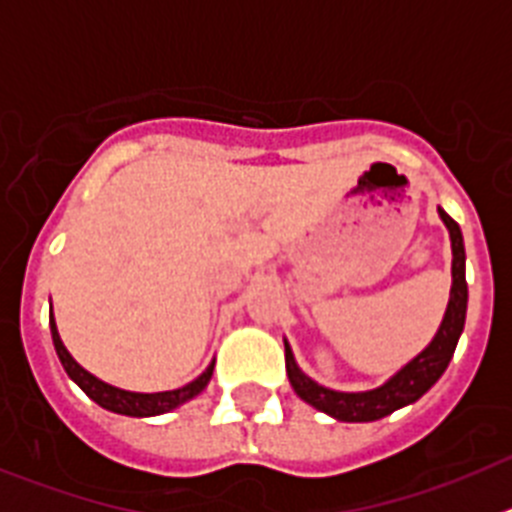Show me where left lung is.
<instances>
[{
  "label": "left lung",
  "mask_w": 512,
  "mask_h": 512,
  "mask_svg": "<svg viewBox=\"0 0 512 512\" xmlns=\"http://www.w3.org/2000/svg\"><path fill=\"white\" fill-rule=\"evenodd\" d=\"M438 215H441L451 235V251H454L451 277H454V284H451L449 307H446L443 323L431 346L377 390L333 392L305 377L297 369L292 348L284 343V364H287L289 384L295 387L302 400L310 402L312 408L323 410V413L333 415L338 420H346V423H369V420L384 418V415L395 413V410L405 408L418 397H423L438 382V377L446 372V366H449L451 356L456 351V343H459L461 330H464V320H467V277H464L467 253H464V241H461V230L456 220H451L443 210H438Z\"/></svg>",
  "instance_id": "8db88e82"
}]
</instances>
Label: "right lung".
<instances>
[{"label":"right lung","instance_id":"1","mask_svg":"<svg viewBox=\"0 0 512 512\" xmlns=\"http://www.w3.org/2000/svg\"><path fill=\"white\" fill-rule=\"evenodd\" d=\"M51 333H53V346H56V354L61 359L63 369L79 384L81 390L87 392L97 405H102L104 410H112V413H120V415H133V418H148V415H161V413H169V410L179 408L182 402L192 400L194 395H200L202 390L207 387L212 377V369L215 364H210L200 377L194 379V382L184 384L182 390H171V392H153V395H143V392H125V390H117L112 384H104L99 382L97 377H92L89 372H84L71 354L66 351V346L61 343V336H58L56 330V320H53V312H51Z\"/></svg>","mask_w":512,"mask_h":512}]
</instances>
